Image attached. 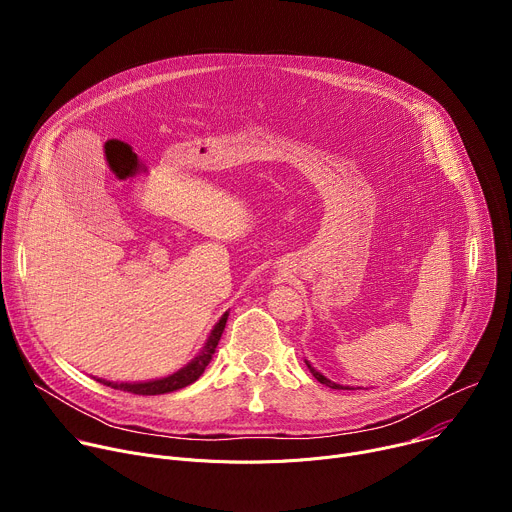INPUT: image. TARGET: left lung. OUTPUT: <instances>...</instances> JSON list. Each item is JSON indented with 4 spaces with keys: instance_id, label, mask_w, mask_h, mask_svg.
Returning a JSON list of instances; mask_svg holds the SVG:
<instances>
[{
    "instance_id": "left-lung-1",
    "label": "left lung",
    "mask_w": 512,
    "mask_h": 512,
    "mask_svg": "<svg viewBox=\"0 0 512 512\" xmlns=\"http://www.w3.org/2000/svg\"><path fill=\"white\" fill-rule=\"evenodd\" d=\"M306 364H308V369H310V373H312V375H314V377H316V379H318V381H320L322 385H326V387H330V389H350V387H342V385H338V383H334V381L326 379V377H324V375H322V373H320L318 369H314V367H312V364H310L308 360H306Z\"/></svg>"
}]
</instances>
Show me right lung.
Here are the masks:
<instances>
[{
  "label": "right lung",
  "instance_id": "obj_1",
  "mask_svg": "<svg viewBox=\"0 0 512 512\" xmlns=\"http://www.w3.org/2000/svg\"><path fill=\"white\" fill-rule=\"evenodd\" d=\"M227 318H229V312H225L221 316V320L214 324V328L210 330V336L206 338L202 350L186 364V367H182L180 371H176L168 377L154 379V381H143V383H113V381H105V379H97V381L111 387V389L127 391V393H133V395H164V393L184 389V387L192 385L204 373V369L208 367V362L212 360V354L218 346V340H221V336L225 332Z\"/></svg>",
  "mask_w": 512,
  "mask_h": 512
}]
</instances>
